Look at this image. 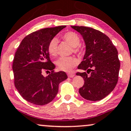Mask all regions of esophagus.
<instances>
[{"instance_id":"obj_1","label":"esophagus","mask_w":131,"mask_h":131,"mask_svg":"<svg viewBox=\"0 0 131 131\" xmlns=\"http://www.w3.org/2000/svg\"><path fill=\"white\" fill-rule=\"evenodd\" d=\"M74 75H75V74H73V73H68V77H70V78L74 77Z\"/></svg>"}]
</instances>
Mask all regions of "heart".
Listing matches in <instances>:
<instances>
[{
	"mask_svg": "<svg viewBox=\"0 0 131 131\" xmlns=\"http://www.w3.org/2000/svg\"><path fill=\"white\" fill-rule=\"evenodd\" d=\"M62 38L65 42L72 46L73 51L75 53H80L82 48L79 45L80 43V38L77 33L73 31H68L63 34ZM48 51L49 55L56 57L58 54V40L53 38L49 41L48 45ZM79 63L77 59L74 57H62L56 61V64L60 70L69 72L72 70Z\"/></svg>",
	"mask_w": 131,
	"mask_h": 131,
	"instance_id": "heart-1",
	"label": "heart"
}]
</instances>
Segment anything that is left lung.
<instances>
[{
  "instance_id": "1",
  "label": "left lung",
  "mask_w": 131,
  "mask_h": 131,
  "mask_svg": "<svg viewBox=\"0 0 131 131\" xmlns=\"http://www.w3.org/2000/svg\"><path fill=\"white\" fill-rule=\"evenodd\" d=\"M71 27L80 32L86 45L83 60L78 69L86 72L76 73L85 81L79 93L88 100H101L113 91L118 82L120 67L118 51L101 31L86 26Z\"/></svg>"
}]
</instances>
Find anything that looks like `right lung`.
I'll return each mask as SVG.
<instances>
[{"mask_svg":"<svg viewBox=\"0 0 131 131\" xmlns=\"http://www.w3.org/2000/svg\"><path fill=\"white\" fill-rule=\"evenodd\" d=\"M66 26L47 28L36 31L22 40L15 53L13 63L14 83L21 97L37 105L53 100L59 85L68 78L63 71L55 72L48 51L49 41ZM51 71L46 77L43 71Z\"/></svg>","mask_w":131,"mask_h":131,"instance_id":"right-lung-1","label":"right lung"}]
</instances>
